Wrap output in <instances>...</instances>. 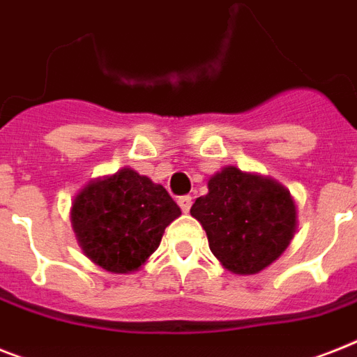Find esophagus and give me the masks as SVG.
<instances>
[{
	"mask_svg": "<svg viewBox=\"0 0 357 357\" xmlns=\"http://www.w3.org/2000/svg\"><path fill=\"white\" fill-rule=\"evenodd\" d=\"M178 205L181 207L183 213H188V211H190V205H192V198H190V196H181V198H178Z\"/></svg>",
	"mask_w": 357,
	"mask_h": 357,
	"instance_id": "34e87169",
	"label": "esophagus"
}]
</instances>
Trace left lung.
Listing matches in <instances>:
<instances>
[{
  "label": "left lung",
  "instance_id": "8db88e82",
  "mask_svg": "<svg viewBox=\"0 0 357 357\" xmlns=\"http://www.w3.org/2000/svg\"><path fill=\"white\" fill-rule=\"evenodd\" d=\"M190 214L205 229L208 248L234 275H255L286 251L297 231L289 190L262 174L224 167L207 181Z\"/></svg>",
  "mask_w": 357,
  "mask_h": 357
}]
</instances>
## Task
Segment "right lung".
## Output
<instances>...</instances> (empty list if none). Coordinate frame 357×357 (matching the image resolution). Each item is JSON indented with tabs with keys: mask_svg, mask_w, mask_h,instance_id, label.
<instances>
[{
	"mask_svg": "<svg viewBox=\"0 0 357 357\" xmlns=\"http://www.w3.org/2000/svg\"><path fill=\"white\" fill-rule=\"evenodd\" d=\"M181 214L163 185L130 167L91 179L71 204V227L89 260L109 273H133Z\"/></svg>",
	"mask_w": 357,
	"mask_h": 357,
	"instance_id": "1",
	"label": "right lung"
}]
</instances>
